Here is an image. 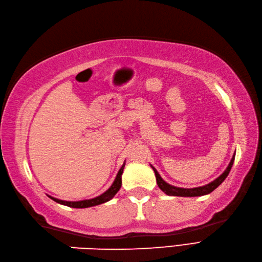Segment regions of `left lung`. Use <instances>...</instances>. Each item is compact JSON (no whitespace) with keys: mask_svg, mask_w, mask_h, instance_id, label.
<instances>
[{"mask_svg":"<svg viewBox=\"0 0 262 262\" xmlns=\"http://www.w3.org/2000/svg\"><path fill=\"white\" fill-rule=\"evenodd\" d=\"M233 160H234V155L232 156L229 166L227 167V169L225 170V172L223 175H220L216 180H213L212 183L208 184L206 186L203 187H197V188H179V187H175L171 186L169 184H167L165 180H163V178L160 177V175L158 173V171L154 168L151 166V168L155 171V176H156V182L157 185L160 189H162L166 195L168 196H178V197H197V196H204L207 195V193H210L211 191H213L217 187L224 182V180L227 178V176L229 175L231 167L233 165Z\"/></svg>","mask_w":262,"mask_h":262,"instance_id":"left-lung-1","label":"left lung"}]
</instances>
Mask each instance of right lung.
I'll list each match as a JSON object with an SVG mask.
<instances>
[{
    "label": "right lung",
    "instance_id": "obj_1",
    "mask_svg": "<svg viewBox=\"0 0 262 262\" xmlns=\"http://www.w3.org/2000/svg\"><path fill=\"white\" fill-rule=\"evenodd\" d=\"M124 167H125V164L122 166V168L119 169L115 182L113 183V185L111 186V188L108 190H106L104 193H102V195L96 197V198L89 199V200H80V201H65V200H59V199H56V198H53L51 196H49V197L54 201H56V203H58V204L69 206V207H72V208H87V207H93V206L104 204V203H106V201L111 200L114 196H115L117 191L120 189V187H122V173H123V170H124Z\"/></svg>",
    "mask_w": 262,
    "mask_h": 262
}]
</instances>
